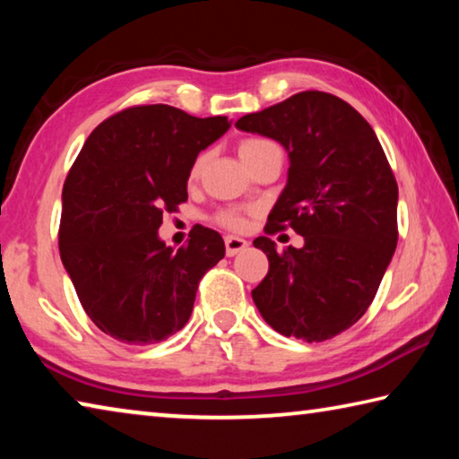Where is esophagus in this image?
<instances>
[{
  "label": "esophagus",
  "instance_id": "obj_1",
  "mask_svg": "<svg viewBox=\"0 0 459 459\" xmlns=\"http://www.w3.org/2000/svg\"><path fill=\"white\" fill-rule=\"evenodd\" d=\"M224 247H227V255L229 257H235V255H238L240 251H245V248L248 247V243L245 238L240 237H227L224 238Z\"/></svg>",
  "mask_w": 459,
  "mask_h": 459
}]
</instances>
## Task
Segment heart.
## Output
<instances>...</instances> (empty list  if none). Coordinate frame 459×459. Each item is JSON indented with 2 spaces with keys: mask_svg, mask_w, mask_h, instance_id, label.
<instances>
[{
  "mask_svg": "<svg viewBox=\"0 0 459 459\" xmlns=\"http://www.w3.org/2000/svg\"><path fill=\"white\" fill-rule=\"evenodd\" d=\"M263 143H269L265 139H257V137H248L243 139V142L238 143V153L240 158H247V155H251L257 147H261ZM202 166H204V155H198L196 160H194V164L190 168V178H196L200 174ZM247 212L251 211H237V208H229V211H221L216 214V222L222 224L224 229H230V230H243L247 227Z\"/></svg>",
  "mask_w": 459,
  "mask_h": 459,
  "instance_id": "obj_1",
  "label": "heart"
}]
</instances>
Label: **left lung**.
Returning a JSON list of instances; mask_svg holds the SVG:
<instances>
[{"mask_svg":"<svg viewBox=\"0 0 459 459\" xmlns=\"http://www.w3.org/2000/svg\"><path fill=\"white\" fill-rule=\"evenodd\" d=\"M235 126L290 153L287 186L265 237L253 240L269 271L253 301L283 336L324 342L360 320L397 248V180L368 121L322 91L240 117ZM293 228L301 249L277 252L268 237Z\"/></svg>","mask_w":459,"mask_h":459,"instance_id":"1","label":"left lung"}]
</instances>
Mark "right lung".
Instances as JSON below:
<instances>
[{"instance_id":"obj_1","label":"right lung","mask_w":459,"mask_h":459,"mask_svg":"<svg viewBox=\"0 0 459 459\" xmlns=\"http://www.w3.org/2000/svg\"><path fill=\"white\" fill-rule=\"evenodd\" d=\"M230 127L169 105L111 115L84 142L62 188L60 259L100 332L145 346L180 332L200 279L224 257L204 227L174 251L160 240L164 212L188 200L194 160Z\"/></svg>"}]
</instances>
